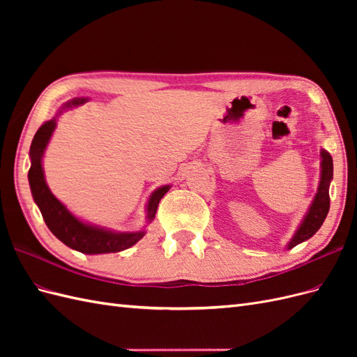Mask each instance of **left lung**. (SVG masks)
<instances>
[{"label": "left lung", "instance_id": "1", "mask_svg": "<svg viewBox=\"0 0 357 357\" xmlns=\"http://www.w3.org/2000/svg\"><path fill=\"white\" fill-rule=\"evenodd\" d=\"M320 183L317 188V193L314 199H312L310 208L305 214L304 220L301 222L299 228L296 229L295 235L291 236V240L287 244V248H294L295 245L304 243L305 240L311 238L314 235L320 226L325 222L326 215L329 213V185L333 177V162H332V156L329 155V152L326 150H321L320 152Z\"/></svg>", "mask_w": 357, "mask_h": 357}]
</instances>
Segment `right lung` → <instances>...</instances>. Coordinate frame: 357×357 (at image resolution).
Here are the masks:
<instances>
[{"label":"right lung","instance_id":"add662e5","mask_svg":"<svg viewBox=\"0 0 357 357\" xmlns=\"http://www.w3.org/2000/svg\"><path fill=\"white\" fill-rule=\"evenodd\" d=\"M86 101H88L86 98H74L63 105L62 109L77 107L84 104ZM55 128L56 117L43 123L38 128L34 138H32L29 149L31 168L28 171V180L31 193L36 204L38 205L47 228L63 244L84 255L116 253L138 243L146 235V231L116 232L101 228V226L84 223L75 218L74 214H71L66 205L50 192L45 180V171H43L41 160ZM169 188L171 186L168 185L160 186L150 195L147 202V222H152L155 219L159 201L169 190Z\"/></svg>","mask_w":357,"mask_h":357}]
</instances>
